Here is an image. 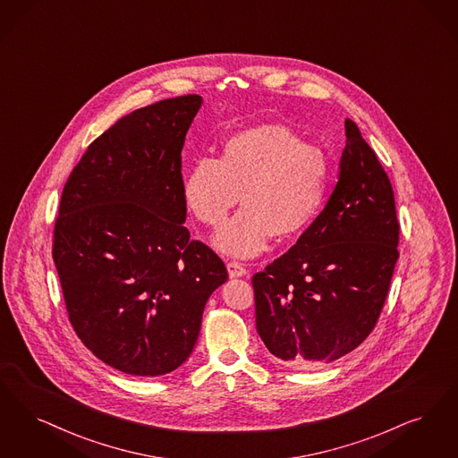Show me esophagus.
I'll list each match as a JSON object with an SVG mask.
<instances>
[{"label": "esophagus", "mask_w": 458, "mask_h": 458, "mask_svg": "<svg viewBox=\"0 0 458 458\" xmlns=\"http://www.w3.org/2000/svg\"><path fill=\"white\" fill-rule=\"evenodd\" d=\"M226 269H228V276H230V277H243V276H247V269L243 267V264L235 262V260L228 262V264H226Z\"/></svg>", "instance_id": "esophagus-1"}]
</instances>
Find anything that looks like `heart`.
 <instances>
[{
    "label": "heart",
    "instance_id": "obj_1",
    "mask_svg": "<svg viewBox=\"0 0 458 458\" xmlns=\"http://www.w3.org/2000/svg\"><path fill=\"white\" fill-rule=\"evenodd\" d=\"M329 191V162L320 148L303 143L292 129L260 124L232 134L220 158L202 157L183 177V201L206 226H220L213 240L230 257L259 256L275 235L292 240L318 216Z\"/></svg>",
    "mask_w": 458,
    "mask_h": 458
}]
</instances>
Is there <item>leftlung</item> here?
<instances>
[{
    "instance_id": "1",
    "label": "left lung",
    "mask_w": 458,
    "mask_h": 458,
    "mask_svg": "<svg viewBox=\"0 0 458 458\" xmlns=\"http://www.w3.org/2000/svg\"><path fill=\"white\" fill-rule=\"evenodd\" d=\"M392 183L351 119L337 183L293 247L252 277L266 348L315 368L358 348L375 327L399 259Z\"/></svg>"
}]
</instances>
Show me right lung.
<instances>
[{
	"mask_svg": "<svg viewBox=\"0 0 458 458\" xmlns=\"http://www.w3.org/2000/svg\"><path fill=\"white\" fill-rule=\"evenodd\" d=\"M199 95L134 110L98 136L63 189L53 259L81 343L136 377L182 365L228 273L183 226L185 134Z\"/></svg>",
	"mask_w": 458,
	"mask_h": 458,
	"instance_id": "obj_1",
	"label": "right lung"
}]
</instances>
